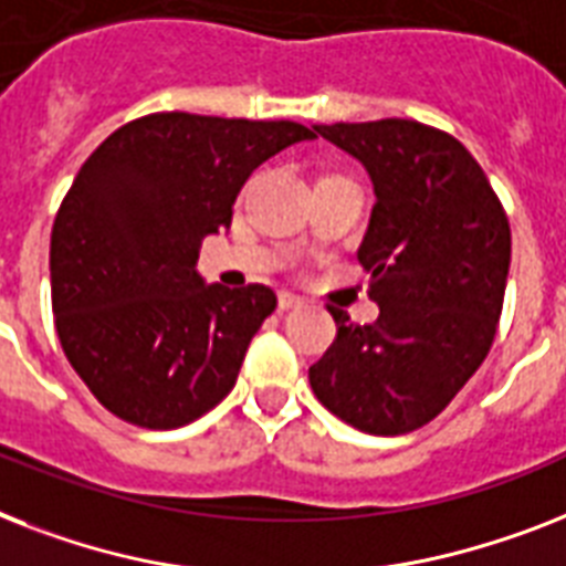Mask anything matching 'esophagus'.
Masks as SVG:
<instances>
[{"label":"esophagus","mask_w":566,"mask_h":566,"mask_svg":"<svg viewBox=\"0 0 566 566\" xmlns=\"http://www.w3.org/2000/svg\"><path fill=\"white\" fill-rule=\"evenodd\" d=\"M279 307H282V311H293V307H302V298H298L296 293L282 291V293H279Z\"/></svg>","instance_id":"1"}]
</instances>
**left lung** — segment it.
<instances>
[{
	"label": "left lung",
	"instance_id": "left-lung-1",
	"mask_svg": "<svg viewBox=\"0 0 566 566\" xmlns=\"http://www.w3.org/2000/svg\"><path fill=\"white\" fill-rule=\"evenodd\" d=\"M316 133L375 182L357 261L380 316L357 325L328 305L337 337L307 371L311 389L363 433H412L489 357L512 261L506 209L465 145L439 127L380 118Z\"/></svg>",
	"mask_w": 566,
	"mask_h": 566
}]
</instances>
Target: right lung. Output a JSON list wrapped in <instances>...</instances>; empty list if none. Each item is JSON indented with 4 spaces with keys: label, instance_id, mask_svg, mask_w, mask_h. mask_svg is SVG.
I'll return each instance as SVG.
<instances>
[{
    "label": "right lung",
    "instance_id": "obj_1",
    "mask_svg": "<svg viewBox=\"0 0 566 566\" xmlns=\"http://www.w3.org/2000/svg\"><path fill=\"white\" fill-rule=\"evenodd\" d=\"M314 136L296 122L150 113L81 165L52 227V311L63 355L104 410L174 430L232 392L275 293L203 284L197 250L232 223L264 159Z\"/></svg>",
    "mask_w": 566,
    "mask_h": 566
}]
</instances>
